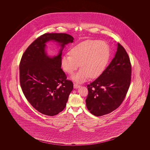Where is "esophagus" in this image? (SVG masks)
I'll use <instances>...</instances> for the list:
<instances>
[{"mask_svg":"<svg viewBox=\"0 0 150 150\" xmlns=\"http://www.w3.org/2000/svg\"><path fill=\"white\" fill-rule=\"evenodd\" d=\"M79 87H80V86H79L78 84L74 83V88L75 89H77V88H79Z\"/></svg>","mask_w":150,"mask_h":150,"instance_id":"obj_1","label":"esophagus"}]
</instances>
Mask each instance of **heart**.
Wrapping results in <instances>:
<instances>
[{
  "label": "heart",
  "mask_w": 150,
  "mask_h": 150,
  "mask_svg": "<svg viewBox=\"0 0 150 150\" xmlns=\"http://www.w3.org/2000/svg\"><path fill=\"white\" fill-rule=\"evenodd\" d=\"M69 54H64L61 64L65 72L72 74L80 67L81 69L72 76L75 81L82 83L89 78H98L104 71L110 57V47L106 42L88 40L72 47Z\"/></svg>",
  "instance_id": "b5f03b06"
}]
</instances>
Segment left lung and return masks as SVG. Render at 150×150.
<instances>
[{"mask_svg":"<svg viewBox=\"0 0 150 150\" xmlns=\"http://www.w3.org/2000/svg\"><path fill=\"white\" fill-rule=\"evenodd\" d=\"M132 65L128 53L119 43L115 57L103 73L87 86L86 100L88 110L100 116L108 114L120 106L131 82Z\"/></svg>","mask_w":150,"mask_h":150,"instance_id":"8db88e82","label":"left lung"}]
</instances>
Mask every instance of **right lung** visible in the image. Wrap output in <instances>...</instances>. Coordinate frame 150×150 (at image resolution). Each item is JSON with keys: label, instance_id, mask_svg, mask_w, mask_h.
<instances>
[{"label": "right lung", "instance_id": "right-lung-1", "mask_svg": "<svg viewBox=\"0 0 150 150\" xmlns=\"http://www.w3.org/2000/svg\"><path fill=\"white\" fill-rule=\"evenodd\" d=\"M74 38L64 33H45L38 37L23 53L20 63V83L26 98L37 111L54 116L64 109L73 89L61 67L62 51ZM54 40L62 49L50 58L45 52V43Z\"/></svg>", "mask_w": 150, "mask_h": 150}]
</instances>
